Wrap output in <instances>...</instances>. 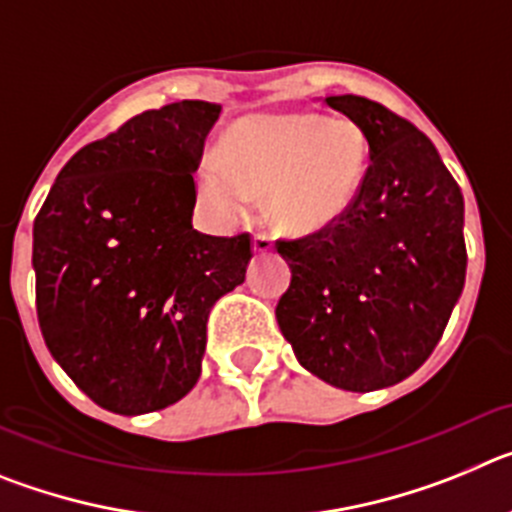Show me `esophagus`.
I'll list each match as a JSON object with an SVG mask.
<instances>
[{
  "mask_svg": "<svg viewBox=\"0 0 512 512\" xmlns=\"http://www.w3.org/2000/svg\"><path fill=\"white\" fill-rule=\"evenodd\" d=\"M271 248H274V243H271V238L269 235H264V233H259L256 235V238H253V253H269Z\"/></svg>",
  "mask_w": 512,
  "mask_h": 512,
  "instance_id": "34e87169",
  "label": "esophagus"
}]
</instances>
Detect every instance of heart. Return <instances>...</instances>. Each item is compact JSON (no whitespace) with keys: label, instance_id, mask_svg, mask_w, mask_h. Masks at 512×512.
Instances as JSON below:
<instances>
[{"label":"heart","instance_id":"heart-1","mask_svg":"<svg viewBox=\"0 0 512 512\" xmlns=\"http://www.w3.org/2000/svg\"><path fill=\"white\" fill-rule=\"evenodd\" d=\"M369 166V140L348 117L318 112L243 117L220 158L194 174L197 200L217 225H235L266 197L279 228L318 230L354 205Z\"/></svg>","mask_w":512,"mask_h":512}]
</instances>
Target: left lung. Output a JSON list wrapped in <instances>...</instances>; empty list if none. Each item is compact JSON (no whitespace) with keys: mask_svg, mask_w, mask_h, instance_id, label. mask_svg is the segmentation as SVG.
Segmentation results:
<instances>
[{"mask_svg":"<svg viewBox=\"0 0 512 512\" xmlns=\"http://www.w3.org/2000/svg\"><path fill=\"white\" fill-rule=\"evenodd\" d=\"M369 140L359 197L318 233L279 241L292 282L277 305L302 369L372 392L418 372L467 277L464 197L436 146L372 99L325 97Z\"/></svg>","mask_w":512,"mask_h":512,"instance_id":"left-lung-1","label":"left lung"}]
</instances>
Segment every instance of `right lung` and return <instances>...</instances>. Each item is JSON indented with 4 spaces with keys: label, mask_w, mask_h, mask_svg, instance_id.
<instances>
[{
    "label": "right lung",
    "mask_w": 512,
    "mask_h": 512,
    "mask_svg": "<svg viewBox=\"0 0 512 512\" xmlns=\"http://www.w3.org/2000/svg\"><path fill=\"white\" fill-rule=\"evenodd\" d=\"M220 110L184 99L135 115L71 156L35 217L45 346L110 413L182 400L202 374L212 305L246 279V233L192 228V174Z\"/></svg>",
    "instance_id": "obj_1"
}]
</instances>
